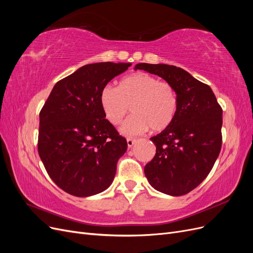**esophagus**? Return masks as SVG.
Returning a JSON list of instances; mask_svg holds the SVG:
<instances>
[{
    "mask_svg": "<svg viewBox=\"0 0 253 253\" xmlns=\"http://www.w3.org/2000/svg\"><path fill=\"white\" fill-rule=\"evenodd\" d=\"M126 142H127V147L131 148L134 145V143L136 142V139H133V138H127L126 139Z\"/></svg>",
    "mask_w": 253,
    "mask_h": 253,
    "instance_id": "obj_1",
    "label": "esophagus"
}]
</instances>
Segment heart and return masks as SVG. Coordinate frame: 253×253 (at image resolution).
I'll return each mask as SVG.
<instances>
[{
	"mask_svg": "<svg viewBox=\"0 0 253 253\" xmlns=\"http://www.w3.org/2000/svg\"><path fill=\"white\" fill-rule=\"evenodd\" d=\"M101 109L112 125L119 126L129 113L133 116L122 126V133L140 135L151 128L162 132L176 116L178 97L175 87L147 73H135L122 78L117 88L104 86L99 97Z\"/></svg>",
	"mask_w": 253,
	"mask_h": 253,
	"instance_id": "heart-1",
	"label": "heart"
}]
</instances>
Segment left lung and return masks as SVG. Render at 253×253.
<instances>
[{"label": "left lung", "mask_w": 253, "mask_h": 253, "mask_svg": "<svg viewBox=\"0 0 253 253\" xmlns=\"http://www.w3.org/2000/svg\"><path fill=\"white\" fill-rule=\"evenodd\" d=\"M135 70L171 83L178 97L172 125L151 137L156 154L144 167L145 177L159 192L180 196L208 176L221 149L223 110L211 87L180 67L139 63Z\"/></svg>", "instance_id": "8db88e82"}]
</instances>
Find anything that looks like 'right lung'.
Returning a JSON list of instances; mask_svg holds the SVG:
<instances>
[{
	"label": "right lung",
	"mask_w": 253,
	"mask_h": 253,
	"mask_svg": "<svg viewBox=\"0 0 253 253\" xmlns=\"http://www.w3.org/2000/svg\"><path fill=\"white\" fill-rule=\"evenodd\" d=\"M131 63L87 64L58 81L40 112L38 152L56 185L86 197L112 183L126 139L105 119L101 89Z\"/></svg>",
	"instance_id": "add662e5"
}]
</instances>
